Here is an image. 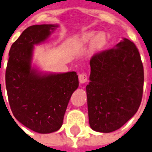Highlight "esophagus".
Returning <instances> with one entry per match:
<instances>
[{"label": "esophagus", "instance_id": "1", "mask_svg": "<svg viewBox=\"0 0 152 152\" xmlns=\"http://www.w3.org/2000/svg\"><path fill=\"white\" fill-rule=\"evenodd\" d=\"M88 76L86 73H81L79 75V80L81 84H84L88 81Z\"/></svg>", "mask_w": 152, "mask_h": 152}]
</instances>
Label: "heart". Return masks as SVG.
Returning a JSON list of instances; mask_svg holds the SVG:
<instances>
[{"instance_id":"b5f03b06","label":"heart","mask_w":152,"mask_h":152,"mask_svg":"<svg viewBox=\"0 0 152 152\" xmlns=\"http://www.w3.org/2000/svg\"><path fill=\"white\" fill-rule=\"evenodd\" d=\"M91 43V51L99 52L104 48L107 44V36L105 33L100 32L96 35L95 32H88L81 37V43L83 45H88Z\"/></svg>"}]
</instances>
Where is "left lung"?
I'll list each match as a JSON object with an SVG mask.
<instances>
[{
	"label": "left lung",
	"mask_w": 152,
	"mask_h": 152,
	"mask_svg": "<svg viewBox=\"0 0 152 152\" xmlns=\"http://www.w3.org/2000/svg\"><path fill=\"white\" fill-rule=\"evenodd\" d=\"M86 87L89 124L92 130H117L136 113L143 96V63L136 46L124 38L113 48L90 60Z\"/></svg>",
	"instance_id": "8db88e82"
}]
</instances>
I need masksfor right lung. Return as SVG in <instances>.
<instances>
[{
  "label": "right lung",
  "mask_w": 152,
  "mask_h": 152,
  "mask_svg": "<svg viewBox=\"0 0 152 152\" xmlns=\"http://www.w3.org/2000/svg\"><path fill=\"white\" fill-rule=\"evenodd\" d=\"M57 25L27 28L11 46L5 72L12 112L25 127L41 134L62 126L69 99L79 86L76 72L44 73L32 67L34 45L45 42Z\"/></svg>",
  "instance_id": "obj_1"
}]
</instances>
